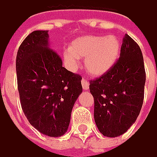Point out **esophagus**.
Returning <instances> with one entry per match:
<instances>
[{
	"label": "esophagus",
	"mask_w": 157,
	"mask_h": 157,
	"mask_svg": "<svg viewBox=\"0 0 157 157\" xmlns=\"http://www.w3.org/2000/svg\"><path fill=\"white\" fill-rule=\"evenodd\" d=\"M81 83H82V87H83V89L85 90V91H87L88 89H89V82L85 79V78H83L82 81H81Z\"/></svg>",
	"instance_id": "esophagus-1"
}]
</instances>
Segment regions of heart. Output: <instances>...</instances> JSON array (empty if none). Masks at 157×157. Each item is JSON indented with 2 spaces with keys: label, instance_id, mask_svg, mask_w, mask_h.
<instances>
[{
  "label": "heart",
  "instance_id": "heart-1",
  "mask_svg": "<svg viewBox=\"0 0 157 157\" xmlns=\"http://www.w3.org/2000/svg\"><path fill=\"white\" fill-rule=\"evenodd\" d=\"M64 53L65 61L71 69L78 66V59H85L89 74L100 77L114 66L120 55L121 43L115 35H87L78 37Z\"/></svg>",
  "mask_w": 157,
  "mask_h": 157
}]
</instances>
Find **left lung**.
Listing matches in <instances>:
<instances>
[{
	"mask_svg": "<svg viewBox=\"0 0 157 157\" xmlns=\"http://www.w3.org/2000/svg\"><path fill=\"white\" fill-rule=\"evenodd\" d=\"M145 80L142 51L125 34L119 59L105 74L90 81L94 120L105 136H119L135 123L144 102Z\"/></svg>",
	"mask_w": 157,
	"mask_h": 157,
	"instance_id": "8db88e82",
	"label": "left lung"
}]
</instances>
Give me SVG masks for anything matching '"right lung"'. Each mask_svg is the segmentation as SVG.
<instances>
[{
    "label": "right lung",
    "instance_id": "1",
    "mask_svg": "<svg viewBox=\"0 0 157 157\" xmlns=\"http://www.w3.org/2000/svg\"><path fill=\"white\" fill-rule=\"evenodd\" d=\"M62 65L50 48L48 31H33L19 47L16 73L22 110L31 125L51 137L67 131L71 110L82 93V78Z\"/></svg>",
    "mask_w": 157,
    "mask_h": 157
}]
</instances>
